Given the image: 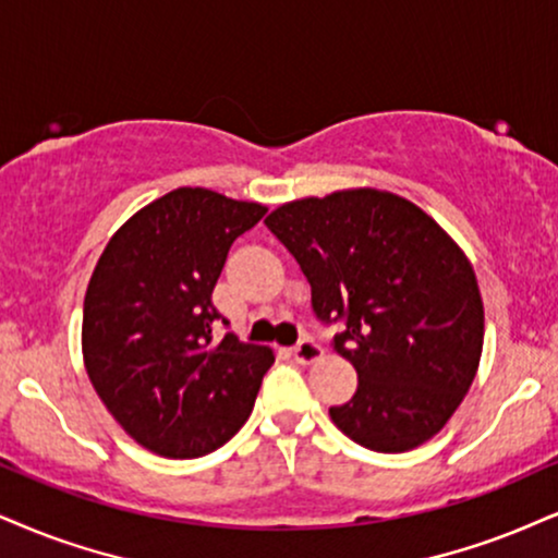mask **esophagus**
<instances>
[{
    "label": "esophagus",
    "instance_id": "34e87169",
    "mask_svg": "<svg viewBox=\"0 0 558 558\" xmlns=\"http://www.w3.org/2000/svg\"><path fill=\"white\" fill-rule=\"evenodd\" d=\"M292 356H294V360H298L300 364H315V362L323 360V349H320L315 341L305 339V341H300L298 347L292 349Z\"/></svg>",
    "mask_w": 558,
    "mask_h": 558
}]
</instances>
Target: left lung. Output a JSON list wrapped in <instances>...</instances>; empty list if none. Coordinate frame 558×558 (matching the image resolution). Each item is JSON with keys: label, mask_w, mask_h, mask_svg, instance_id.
Returning a JSON list of instances; mask_svg holds the SVG:
<instances>
[{"label": "left lung", "mask_w": 558, "mask_h": 558, "mask_svg": "<svg viewBox=\"0 0 558 558\" xmlns=\"http://www.w3.org/2000/svg\"><path fill=\"white\" fill-rule=\"evenodd\" d=\"M266 227L311 281L356 393L331 422L375 452H405L450 422L478 373L484 302L471 260L435 219L380 189L281 204Z\"/></svg>", "instance_id": "8db88e82"}]
</instances>
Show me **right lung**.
Masks as SVG:
<instances>
[{
    "label": "right lung",
    "instance_id": "right-lung-1",
    "mask_svg": "<svg viewBox=\"0 0 558 558\" xmlns=\"http://www.w3.org/2000/svg\"><path fill=\"white\" fill-rule=\"evenodd\" d=\"M264 215V204L175 189L129 217L95 264L82 313L87 377L155 456H206L251 416L274 352L217 339L227 320L211 292L230 245Z\"/></svg>",
    "mask_w": 558,
    "mask_h": 558
}]
</instances>
